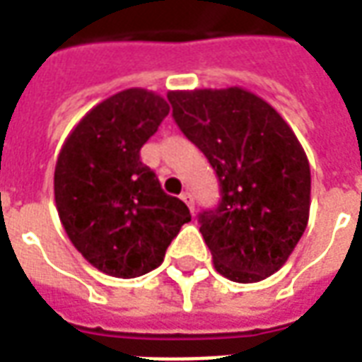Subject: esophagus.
I'll list each match as a JSON object with an SVG mask.
<instances>
[{
	"label": "esophagus",
	"instance_id": "esophagus-1",
	"mask_svg": "<svg viewBox=\"0 0 362 362\" xmlns=\"http://www.w3.org/2000/svg\"><path fill=\"white\" fill-rule=\"evenodd\" d=\"M180 199L184 203H186V205H188V207H189V211L194 213V195L189 194V192H184V194L180 195Z\"/></svg>",
	"mask_w": 362,
	"mask_h": 362
}]
</instances>
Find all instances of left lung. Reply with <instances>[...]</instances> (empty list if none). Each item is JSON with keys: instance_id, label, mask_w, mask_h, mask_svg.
<instances>
[{"instance_id": "left-lung-1", "label": "left lung", "mask_w": 362, "mask_h": 362, "mask_svg": "<svg viewBox=\"0 0 362 362\" xmlns=\"http://www.w3.org/2000/svg\"><path fill=\"white\" fill-rule=\"evenodd\" d=\"M167 98L176 124L218 176V207L199 213L216 272L232 282H261L282 269L309 222L303 147L274 107L240 86Z\"/></svg>"}]
</instances>
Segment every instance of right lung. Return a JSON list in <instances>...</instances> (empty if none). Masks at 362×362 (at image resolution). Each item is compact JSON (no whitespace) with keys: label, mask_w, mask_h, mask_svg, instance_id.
I'll return each mask as SVG.
<instances>
[{"label":"right lung","mask_w":362,"mask_h":362,"mask_svg":"<svg viewBox=\"0 0 362 362\" xmlns=\"http://www.w3.org/2000/svg\"><path fill=\"white\" fill-rule=\"evenodd\" d=\"M170 107L159 93L128 88L93 107L65 140L55 165L59 218L88 263L115 278L157 269L189 209L167 195L140 149Z\"/></svg>","instance_id":"add662e5"}]
</instances>
